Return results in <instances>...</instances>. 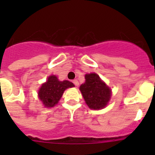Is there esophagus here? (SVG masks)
Here are the masks:
<instances>
[{"mask_svg":"<svg viewBox=\"0 0 155 155\" xmlns=\"http://www.w3.org/2000/svg\"><path fill=\"white\" fill-rule=\"evenodd\" d=\"M73 84H74V85H76V87H78V86H79V82H78V80H77V79H74V80L73 81Z\"/></svg>","mask_w":155,"mask_h":155,"instance_id":"1","label":"esophagus"}]
</instances>
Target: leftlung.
I'll list each match as a JSON object with an SVG mask.
<instances>
[{
    "instance_id": "left-lung-1",
    "label": "left lung",
    "mask_w": 155,
    "mask_h": 155,
    "mask_svg": "<svg viewBox=\"0 0 155 155\" xmlns=\"http://www.w3.org/2000/svg\"><path fill=\"white\" fill-rule=\"evenodd\" d=\"M85 82L79 87L85 104L91 109H101L107 107L112 95L110 87L97 73H91L85 76Z\"/></svg>"
}]
</instances>
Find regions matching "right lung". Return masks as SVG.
<instances>
[{
    "mask_svg": "<svg viewBox=\"0 0 155 155\" xmlns=\"http://www.w3.org/2000/svg\"><path fill=\"white\" fill-rule=\"evenodd\" d=\"M72 87H74V85L71 82L59 81L57 76L51 75L39 89L38 97L45 107H54L60 101L64 91Z\"/></svg>",
    "mask_w": 155,
    "mask_h": 155,
    "instance_id": "add662e5",
    "label": "right lung"
}]
</instances>
